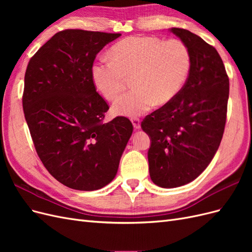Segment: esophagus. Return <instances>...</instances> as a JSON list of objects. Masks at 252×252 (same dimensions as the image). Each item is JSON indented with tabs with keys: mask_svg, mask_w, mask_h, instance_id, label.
I'll return each instance as SVG.
<instances>
[{
	"mask_svg": "<svg viewBox=\"0 0 252 252\" xmlns=\"http://www.w3.org/2000/svg\"><path fill=\"white\" fill-rule=\"evenodd\" d=\"M131 122H132V125H133L134 129H140V127H141V121L139 119H136V118L132 119Z\"/></svg>",
	"mask_w": 252,
	"mask_h": 252,
	"instance_id": "1",
	"label": "esophagus"
}]
</instances>
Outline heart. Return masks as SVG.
Instances as JSON below:
<instances>
[{
  "instance_id": "obj_1",
  "label": "heart",
  "mask_w": 252,
  "mask_h": 252,
  "mask_svg": "<svg viewBox=\"0 0 252 252\" xmlns=\"http://www.w3.org/2000/svg\"><path fill=\"white\" fill-rule=\"evenodd\" d=\"M110 59H102L93 67L95 87L107 100H113L132 78L134 89L120 96L112 106L119 116L134 118L155 104L171 102L185 86L191 69L187 45L177 39L129 36L114 44Z\"/></svg>"
}]
</instances>
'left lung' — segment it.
<instances>
[{
  "label": "left lung",
  "instance_id": "1",
  "mask_svg": "<svg viewBox=\"0 0 252 252\" xmlns=\"http://www.w3.org/2000/svg\"><path fill=\"white\" fill-rule=\"evenodd\" d=\"M191 55L185 86L171 102L144 119L151 141V181L175 188L195 180L207 168L222 141L229 97V79L215 47L189 30L170 28Z\"/></svg>",
  "mask_w": 252,
  "mask_h": 252
}]
</instances>
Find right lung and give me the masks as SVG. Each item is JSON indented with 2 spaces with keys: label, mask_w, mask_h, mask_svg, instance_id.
Wrapping results in <instances>:
<instances>
[{
  "label": "right lung",
  "mask_w": 252,
  "mask_h": 252,
  "mask_svg": "<svg viewBox=\"0 0 252 252\" xmlns=\"http://www.w3.org/2000/svg\"><path fill=\"white\" fill-rule=\"evenodd\" d=\"M120 35L63 30L27 66L23 109L36 154L52 177L71 189L108 185L132 134L127 118L103 123L109 107L91 73L95 56Z\"/></svg>",
  "instance_id": "add662e5"
}]
</instances>
